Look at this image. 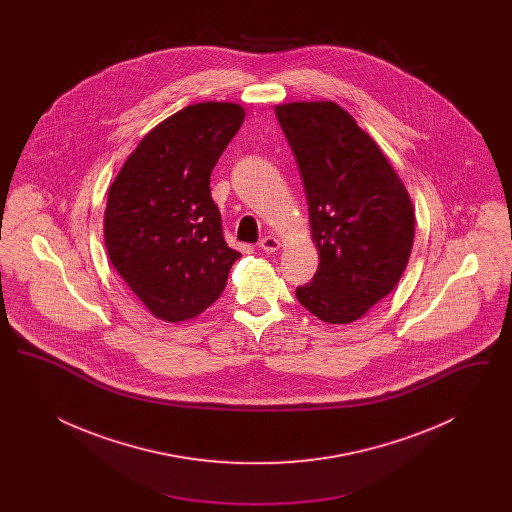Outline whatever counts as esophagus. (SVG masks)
Returning <instances> with one entry per match:
<instances>
[{"label":"esophagus","instance_id":"obj_1","mask_svg":"<svg viewBox=\"0 0 512 512\" xmlns=\"http://www.w3.org/2000/svg\"><path fill=\"white\" fill-rule=\"evenodd\" d=\"M259 247H261L265 253H274V251L280 249V242H278L274 236H265V238L259 242Z\"/></svg>","mask_w":512,"mask_h":512}]
</instances>
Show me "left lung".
Instances as JSON below:
<instances>
[{
    "instance_id": "8db88e82",
    "label": "left lung",
    "mask_w": 512,
    "mask_h": 512,
    "mask_svg": "<svg viewBox=\"0 0 512 512\" xmlns=\"http://www.w3.org/2000/svg\"><path fill=\"white\" fill-rule=\"evenodd\" d=\"M276 119L299 167L320 253L315 276L295 295L324 322H353L403 276L414 240L411 197L380 147L340 105H278Z\"/></svg>"
}]
</instances>
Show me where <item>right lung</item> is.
<instances>
[{
	"mask_svg": "<svg viewBox=\"0 0 512 512\" xmlns=\"http://www.w3.org/2000/svg\"><path fill=\"white\" fill-rule=\"evenodd\" d=\"M244 119L236 103L184 107L146 134L109 188V259L161 320L203 313L242 257L222 238L209 178Z\"/></svg>",
	"mask_w": 512,
	"mask_h": 512,
	"instance_id": "right-lung-1",
	"label": "right lung"
}]
</instances>
